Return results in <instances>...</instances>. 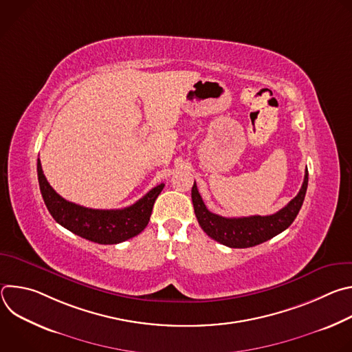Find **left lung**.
Here are the masks:
<instances>
[{
    "mask_svg": "<svg viewBox=\"0 0 352 352\" xmlns=\"http://www.w3.org/2000/svg\"><path fill=\"white\" fill-rule=\"evenodd\" d=\"M308 188V170L298 195L291 202L270 216L223 217L208 210L196 182L192 186V204L196 219L202 230L214 241L230 248H250L259 245L287 230L304 204Z\"/></svg>",
    "mask_w": 352,
    "mask_h": 352,
    "instance_id": "8db88e82",
    "label": "left lung"
}]
</instances>
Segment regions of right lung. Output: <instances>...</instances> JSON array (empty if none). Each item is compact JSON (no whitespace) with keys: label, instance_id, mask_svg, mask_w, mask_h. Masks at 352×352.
<instances>
[{"label":"right lung","instance_id":"add662e5","mask_svg":"<svg viewBox=\"0 0 352 352\" xmlns=\"http://www.w3.org/2000/svg\"><path fill=\"white\" fill-rule=\"evenodd\" d=\"M37 177L44 204L53 219L71 232L103 245L120 243L140 234L146 228L156 199L164 188V184L155 186L132 206L100 210L79 206L61 197L47 182L40 159L37 160Z\"/></svg>","mask_w":352,"mask_h":352}]
</instances>
